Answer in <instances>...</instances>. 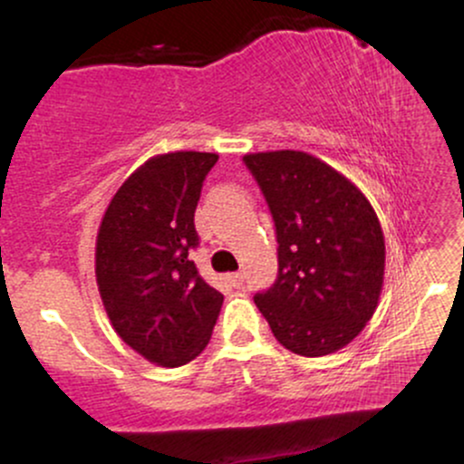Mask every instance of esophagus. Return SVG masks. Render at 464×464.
<instances>
[{
    "instance_id": "34e87169",
    "label": "esophagus",
    "mask_w": 464,
    "mask_h": 464,
    "mask_svg": "<svg viewBox=\"0 0 464 464\" xmlns=\"http://www.w3.org/2000/svg\"><path fill=\"white\" fill-rule=\"evenodd\" d=\"M227 279H228V284H231L233 287H239V285L244 284V275H242V273H233V275H228Z\"/></svg>"
}]
</instances>
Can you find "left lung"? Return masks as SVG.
Wrapping results in <instances>:
<instances>
[{"label":"left lung","instance_id":"obj_1","mask_svg":"<svg viewBox=\"0 0 464 464\" xmlns=\"http://www.w3.org/2000/svg\"><path fill=\"white\" fill-rule=\"evenodd\" d=\"M273 214L279 275L255 295L275 338L321 358L347 347L375 314L386 246L375 209L347 177L299 150L244 154Z\"/></svg>","mask_w":464,"mask_h":464}]
</instances>
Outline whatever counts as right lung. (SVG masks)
Returning a JSON list of instances; mask_svg holds the SVG:
<instances>
[{"label": "right lung", "mask_w": 464, "mask_h": 464, "mask_svg": "<svg viewBox=\"0 0 464 464\" xmlns=\"http://www.w3.org/2000/svg\"><path fill=\"white\" fill-rule=\"evenodd\" d=\"M216 161L194 150L148 159L115 191L95 239V281L111 324L168 369L202 353L225 301L189 259L202 180Z\"/></svg>", "instance_id": "obj_1"}]
</instances>
